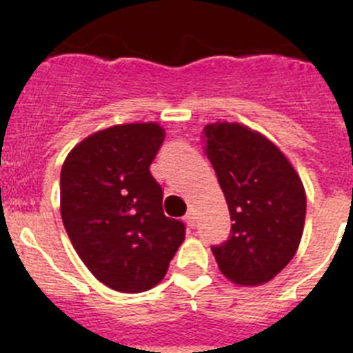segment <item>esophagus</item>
Here are the masks:
<instances>
[{"mask_svg": "<svg viewBox=\"0 0 353 353\" xmlns=\"http://www.w3.org/2000/svg\"><path fill=\"white\" fill-rule=\"evenodd\" d=\"M183 221H185V224L189 228H194L196 226V215L192 214V212H189V214H185V217H183Z\"/></svg>", "mask_w": 353, "mask_h": 353, "instance_id": "34e87169", "label": "esophagus"}]
</instances>
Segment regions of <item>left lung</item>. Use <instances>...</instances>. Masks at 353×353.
Here are the masks:
<instances>
[{
	"mask_svg": "<svg viewBox=\"0 0 353 353\" xmlns=\"http://www.w3.org/2000/svg\"><path fill=\"white\" fill-rule=\"evenodd\" d=\"M203 141L233 221L228 240L212 245V252L230 281L263 285L285 269L301 244V179L272 141L240 123H208Z\"/></svg>",
	"mask_w": 353,
	"mask_h": 353,
	"instance_id": "left-lung-1",
	"label": "left lung"
}]
</instances>
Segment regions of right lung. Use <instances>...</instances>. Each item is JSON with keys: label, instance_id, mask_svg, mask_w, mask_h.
Masks as SVG:
<instances>
[{"label": "right lung", "instance_id": "add662e5", "mask_svg": "<svg viewBox=\"0 0 353 353\" xmlns=\"http://www.w3.org/2000/svg\"><path fill=\"white\" fill-rule=\"evenodd\" d=\"M166 132L157 123L99 130L74 146L61 168V219L90 272L109 288L139 293L166 276L185 239L162 212L150 173Z\"/></svg>", "mask_w": 353, "mask_h": 353}]
</instances>
